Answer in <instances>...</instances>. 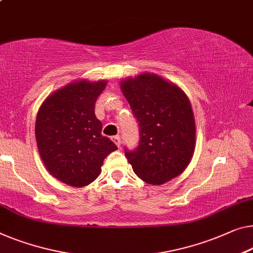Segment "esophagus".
<instances>
[{"instance_id":"34e87169","label":"esophagus","mask_w":253,"mask_h":253,"mask_svg":"<svg viewBox=\"0 0 253 253\" xmlns=\"http://www.w3.org/2000/svg\"><path fill=\"white\" fill-rule=\"evenodd\" d=\"M112 141L115 142V144L118 146V148H120V144H122V139H120V136H118V135H117V136H114L112 137Z\"/></svg>"}]
</instances>
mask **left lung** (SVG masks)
<instances>
[{
	"label": "left lung",
	"instance_id": "1",
	"mask_svg": "<svg viewBox=\"0 0 253 253\" xmlns=\"http://www.w3.org/2000/svg\"><path fill=\"white\" fill-rule=\"evenodd\" d=\"M139 127V144L125 156L139 178L161 185L185 170L195 148L190 100L172 83L145 73L120 83Z\"/></svg>",
	"mask_w": 253,
	"mask_h": 253
}]
</instances>
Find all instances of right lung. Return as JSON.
<instances>
[{
	"instance_id": "add662e5",
	"label": "right lung",
	"mask_w": 253,
	"mask_h": 253,
	"mask_svg": "<svg viewBox=\"0 0 253 253\" xmlns=\"http://www.w3.org/2000/svg\"><path fill=\"white\" fill-rule=\"evenodd\" d=\"M107 81L74 82L45 99L37 112V148L50 174L68 185L83 187L97 178L109 153L117 150L101 134L95 102Z\"/></svg>"
}]
</instances>
